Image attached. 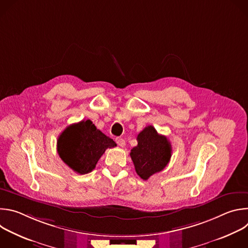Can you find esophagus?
I'll list each match as a JSON object with an SVG mask.
<instances>
[{
  "mask_svg": "<svg viewBox=\"0 0 248 248\" xmlns=\"http://www.w3.org/2000/svg\"><path fill=\"white\" fill-rule=\"evenodd\" d=\"M116 142H117V144H118L120 147H124V146H125V141H124V139H123V138H121V137H118V138L116 139Z\"/></svg>",
  "mask_w": 248,
  "mask_h": 248,
  "instance_id": "obj_1",
  "label": "esophagus"
}]
</instances>
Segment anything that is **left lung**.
Masks as SVG:
<instances>
[{
    "label": "left lung",
    "instance_id": "1",
    "mask_svg": "<svg viewBox=\"0 0 248 248\" xmlns=\"http://www.w3.org/2000/svg\"><path fill=\"white\" fill-rule=\"evenodd\" d=\"M137 146L130 151L136 173L147 181L150 176L161 171L171 157V146L168 138L148 125L137 135Z\"/></svg>",
    "mask_w": 248,
    "mask_h": 248
}]
</instances>
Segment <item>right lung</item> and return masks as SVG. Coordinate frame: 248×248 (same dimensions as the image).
I'll return each instance as SVG.
<instances>
[{"label":"right lung","mask_w":248,"mask_h":248,"mask_svg":"<svg viewBox=\"0 0 248 248\" xmlns=\"http://www.w3.org/2000/svg\"><path fill=\"white\" fill-rule=\"evenodd\" d=\"M115 146V141L97 129L90 120L68 125L57 142L61 159L79 174L92 171L106 149Z\"/></svg>","instance_id":"1"}]
</instances>
